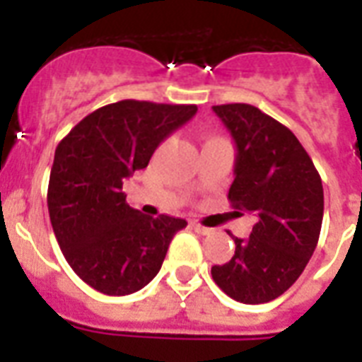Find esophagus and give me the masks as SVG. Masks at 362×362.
I'll list each match as a JSON object with an SVG mask.
<instances>
[{
    "mask_svg": "<svg viewBox=\"0 0 362 362\" xmlns=\"http://www.w3.org/2000/svg\"><path fill=\"white\" fill-rule=\"evenodd\" d=\"M192 227H193V231L199 233V235H212V233H214V229H210V227L201 226L199 221H192Z\"/></svg>",
    "mask_w": 362,
    "mask_h": 362,
    "instance_id": "34e87169",
    "label": "esophagus"
}]
</instances>
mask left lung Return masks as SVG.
<instances>
[{
  "instance_id": "1",
  "label": "left lung",
  "mask_w": 362,
  "mask_h": 362,
  "mask_svg": "<svg viewBox=\"0 0 362 362\" xmlns=\"http://www.w3.org/2000/svg\"><path fill=\"white\" fill-rule=\"evenodd\" d=\"M237 144L229 201L255 216L247 238L235 240V255L212 267L221 291L244 304L274 300L303 274L320 240L323 186L298 139L257 107H212Z\"/></svg>"
}]
</instances>
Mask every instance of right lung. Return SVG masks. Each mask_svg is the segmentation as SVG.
<instances>
[{
    "label": "right lung",
    "instance_id": "1",
    "mask_svg": "<svg viewBox=\"0 0 362 362\" xmlns=\"http://www.w3.org/2000/svg\"><path fill=\"white\" fill-rule=\"evenodd\" d=\"M195 112V105L124 99L93 110L56 148L50 223L71 269L95 291L122 297L142 289L161 269L176 231L187 226L131 209L122 186Z\"/></svg>",
    "mask_w": 362,
    "mask_h": 362
}]
</instances>
